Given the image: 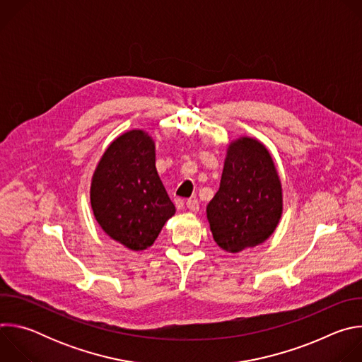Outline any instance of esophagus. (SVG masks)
<instances>
[{"label":"esophagus","instance_id":"obj_1","mask_svg":"<svg viewBox=\"0 0 362 362\" xmlns=\"http://www.w3.org/2000/svg\"><path fill=\"white\" fill-rule=\"evenodd\" d=\"M186 208H187L190 212L196 214V212L199 211V202H197V199H189V200L186 202Z\"/></svg>","mask_w":362,"mask_h":362}]
</instances>
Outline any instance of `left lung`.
Listing matches in <instances>:
<instances>
[{
  "label": "left lung",
  "instance_id": "left-lung-1",
  "mask_svg": "<svg viewBox=\"0 0 362 362\" xmlns=\"http://www.w3.org/2000/svg\"><path fill=\"white\" fill-rule=\"evenodd\" d=\"M284 212L282 182L268 147L240 136L226 148L221 186L206 206L215 242L229 253L264 243Z\"/></svg>",
  "mask_w": 362,
  "mask_h": 362
}]
</instances>
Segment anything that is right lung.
Wrapping results in <instances>:
<instances>
[{"instance_id": "obj_1", "label": "right lung", "mask_w": 362, "mask_h": 362, "mask_svg": "<svg viewBox=\"0 0 362 362\" xmlns=\"http://www.w3.org/2000/svg\"><path fill=\"white\" fill-rule=\"evenodd\" d=\"M93 215L113 240L139 252L176 214L156 169V144L140 129L117 136L101 154L90 186Z\"/></svg>"}]
</instances>
